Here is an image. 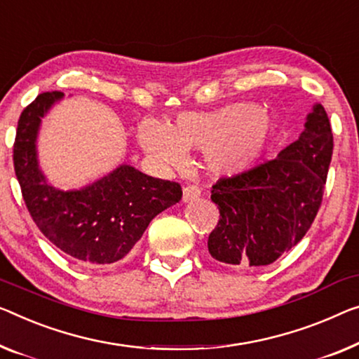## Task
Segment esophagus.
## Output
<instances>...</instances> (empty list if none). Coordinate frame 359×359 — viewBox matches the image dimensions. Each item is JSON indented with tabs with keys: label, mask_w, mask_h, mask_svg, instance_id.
<instances>
[{
	"label": "esophagus",
	"mask_w": 359,
	"mask_h": 359,
	"mask_svg": "<svg viewBox=\"0 0 359 359\" xmlns=\"http://www.w3.org/2000/svg\"><path fill=\"white\" fill-rule=\"evenodd\" d=\"M201 195V189L198 185H195V184H190V185H187L185 189H184V201L185 203H189V201H194V200H196L198 196Z\"/></svg>",
	"instance_id": "34e87169"
}]
</instances>
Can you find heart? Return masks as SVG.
<instances>
[{"mask_svg": "<svg viewBox=\"0 0 359 359\" xmlns=\"http://www.w3.org/2000/svg\"><path fill=\"white\" fill-rule=\"evenodd\" d=\"M272 132V121L258 106L235 103L211 112H184L168 126L145 122L140 143L156 161L177 165L185 151L206 149L217 174H238L256 163Z\"/></svg>", "mask_w": 359, "mask_h": 359, "instance_id": "heart-1", "label": "heart"}]
</instances>
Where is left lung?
I'll return each mask as SVG.
<instances>
[{
	"mask_svg": "<svg viewBox=\"0 0 359 359\" xmlns=\"http://www.w3.org/2000/svg\"><path fill=\"white\" fill-rule=\"evenodd\" d=\"M332 149V127L318 103L304 132L276 159L219 179L211 190L219 208V221L208 237L212 258L233 267H258L295 247L323 203Z\"/></svg>",
	"mask_w": 359,
	"mask_h": 359,
	"instance_id": "obj_1",
	"label": "left lung"
}]
</instances>
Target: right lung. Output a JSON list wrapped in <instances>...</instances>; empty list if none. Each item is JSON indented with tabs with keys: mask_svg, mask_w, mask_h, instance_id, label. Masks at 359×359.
Here are the masks:
<instances>
[{
	"mask_svg": "<svg viewBox=\"0 0 359 359\" xmlns=\"http://www.w3.org/2000/svg\"><path fill=\"white\" fill-rule=\"evenodd\" d=\"M61 92L36 96L22 111L15 132V177L32 219L41 233L83 264H111L133 248L154 216L179 203L177 182L154 179L121 165L82 190L61 191L48 185L36 163L40 121Z\"/></svg>",
	"mask_w": 359,
	"mask_h": 359,
	"instance_id": "obj_1",
	"label": "right lung"
}]
</instances>
